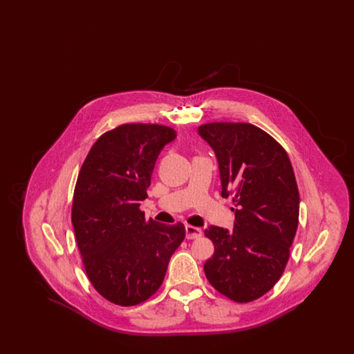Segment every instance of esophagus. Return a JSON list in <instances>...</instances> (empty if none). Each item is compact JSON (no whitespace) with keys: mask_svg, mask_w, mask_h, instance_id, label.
Here are the masks:
<instances>
[{"mask_svg":"<svg viewBox=\"0 0 354 354\" xmlns=\"http://www.w3.org/2000/svg\"><path fill=\"white\" fill-rule=\"evenodd\" d=\"M202 230L198 228V227H194V225H189L187 224L185 225V237L187 239H198L202 236Z\"/></svg>","mask_w":354,"mask_h":354,"instance_id":"1","label":"esophagus"}]
</instances>
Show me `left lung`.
Masks as SVG:
<instances>
[{"instance_id":"left-lung-1","label":"left lung","mask_w":354,"mask_h":354,"mask_svg":"<svg viewBox=\"0 0 354 354\" xmlns=\"http://www.w3.org/2000/svg\"><path fill=\"white\" fill-rule=\"evenodd\" d=\"M199 134L219 162L221 196H232L235 228L211 225L215 252L204 264L209 284L236 303L257 300L280 280L299 225L300 195L284 147L243 122H212Z\"/></svg>"}]
</instances>
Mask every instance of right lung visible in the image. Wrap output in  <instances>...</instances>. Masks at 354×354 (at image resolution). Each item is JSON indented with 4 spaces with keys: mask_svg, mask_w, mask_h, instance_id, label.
I'll return each instance as SVG.
<instances>
[{
    "mask_svg": "<svg viewBox=\"0 0 354 354\" xmlns=\"http://www.w3.org/2000/svg\"><path fill=\"white\" fill-rule=\"evenodd\" d=\"M175 136L163 124H120L95 140L80 169L71 223L84 272L110 303L133 306L150 299L185 239L183 223L146 219L139 208L158 155Z\"/></svg>",
    "mask_w": 354,
    "mask_h": 354,
    "instance_id": "right-lung-1",
    "label": "right lung"
}]
</instances>
